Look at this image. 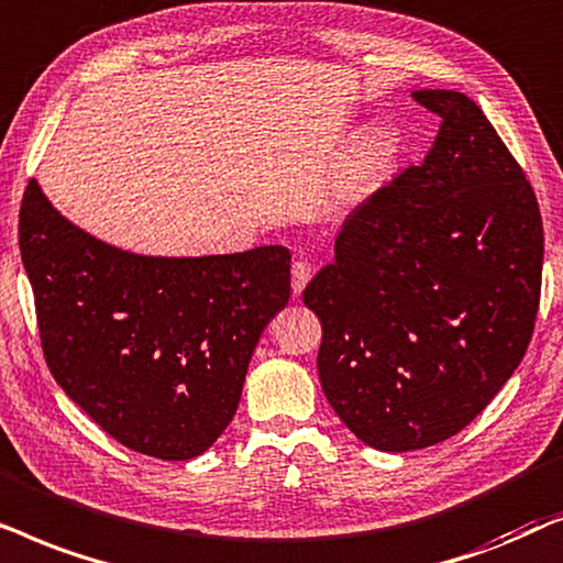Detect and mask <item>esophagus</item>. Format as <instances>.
Listing matches in <instances>:
<instances>
[{
    "mask_svg": "<svg viewBox=\"0 0 563 563\" xmlns=\"http://www.w3.org/2000/svg\"><path fill=\"white\" fill-rule=\"evenodd\" d=\"M313 277V265L306 260L294 262V269H290V286H294V294L301 296L303 288L309 286V280Z\"/></svg>",
    "mask_w": 563,
    "mask_h": 563,
    "instance_id": "1",
    "label": "esophagus"
}]
</instances>
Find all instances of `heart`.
I'll return each instance as SVG.
<instances>
[{
	"instance_id": "b5f03b06",
	"label": "heart",
	"mask_w": 563,
	"mask_h": 563,
	"mask_svg": "<svg viewBox=\"0 0 563 563\" xmlns=\"http://www.w3.org/2000/svg\"><path fill=\"white\" fill-rule=\"evenodd\" d=\"M388 152V139L384 131H373L368 136L363 139V144H360V164H363V169H373L376 164H380Z\"/></svg>"
}]
</instances>
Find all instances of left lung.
I'll return each mask as SVG.
<instances>
[{
	"label": "left lung",
	"instance_id": "1",
	"mask_svg": "<svg viewBox=\"0 0 563 563\" xmlns=\"http://www.w3.org/2000/svg\"><path fill=\"white\" fill-rule=\"evenodd\" d=\"M411 97L443 118L432 148L344 219L334 262L303 290L327 401L386 453L443 443L482 415L541 301L543 221L526 172L466 95Z\"/></svg>",
	"mask_w": 563,
	"mask_h": 563
}]
</instances>
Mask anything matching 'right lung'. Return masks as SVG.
I'll use <instances>...</instances> for the list:
<instances>
[{
    "mask_svg": "<svg viewBox=\"0 0 563 563\" xmlns=\"http://www.w3.org/2000/svg\"><path fill=\"white\" fill-rule=\"evenodd\" d=\"M20 254L56 384L110 438L162 461L206 453L236 415L252 352L290 298V252L118 250L30 179Z\"/></svg>",
    "mask_w": 563,
    "mask_h": 563,
    "instance_id": "right-lung-1",
    "label": "right lung"
}]
</instances>
